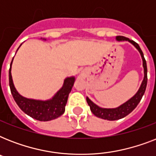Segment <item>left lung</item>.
Masks as SVG:
<instances>
[{
	"mask_svg": "<svg viewBox=\"0 0 156 156\" xmlns=\"http://www.w3.org/2000/svg\"><path fill=\"white\" fill-rule=\"evenodd\" d=\"M116 40H128L129 42H130L132 44H133L136 47V48L139 51L142 58H143V68H144V78H143V83L141 85L139 90H138V92L136 93L135 95L131 98L130 100H129L127 102L123 104L118 108H102L97 106L96 104H95L89 98H87V102L88 105L90 106V111L92 112V113L95 116L100 117V118L104 119V120H108V121H116V120H119L126 116L127 115L130 113L131 112L133 111V109L135 108L136 107L138 106V104L142 100L144 93H145L146 88H147V62L143 56V51L141 50L139 45L136 42H134L133 40H129L128 38L125 37V36H116Z\"/></svg>",
	"mask_w": 156,
	"mask_h": 156,
	"instance_id": "left-lung-1",
	"label": "left lung"
}]
</instances>
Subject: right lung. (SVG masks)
I'll return each mask as SVG.
<instances>
[{
	"instance_id": "add662e5",
	"label": "right lung",
	"mask_w": 156,
	"mask_h": 156,
	"mask_svg": "<svg viewBox=\"0 0 156 156\" xmlns=\"http://www.w3.org/2000/svg\"><path fill=\"white\" fill-rule=\"evenodd\" d=\"M13 61V60H12ZM9 71V83L11 93L16 104L26 114L30 117L40 121H48L57 118L65 112L69 94L71 91L74 83V78H67L64 82L63 87L54 95L52 100L42 101L23 97L18 94L13 86L11 76V65Z\"/></svg>"
}]
</instances>
